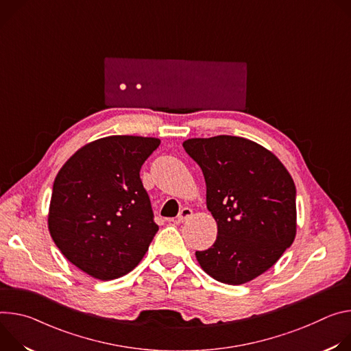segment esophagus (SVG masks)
<instances>
[{
  "instance_id": "esophagus-1",
  "label": "esophagus",
  "mask_w": 351,
  "mask_h": 351,
  "mask_svg": "<svg viewBox=\"0 0 351 351\" xmlns=\"http://www.w3.org/2000/svg\"><path fill=\"white\" fill-rule=\"evenodd\" d=\"M192 216V209L191 208H182L177 216V220L181 223V221H185L186 219H189Z\"/></svg>"
}]
</instances>
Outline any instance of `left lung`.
Returning <instances> with one entry per match:
<instances>
[{"label":"left lung","mask_w":351,"mask_h":351,"mask_svg":"<svg viewBox=\"0 0 351 351\" xmlns=\"http://www.w3.org/2000/svg\"><path fill=\"white\" fill-rule=\"evenodd\" d=\"M182 146L202 169L206 206L217 223L215 244L195 252L201 267L226 285L251 282L294 241L290 173L274 153L240 136L192 138Z\"/></svg>","instance_id":"8db88e82"}]
</instances>
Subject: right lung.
<instances>
[{
  "label": "right lung",
  "instance_id": "add662e5",
  "mask_svg": "<svg viewBox=\"0 0 351 351\" xmlns=\"http://www.w3.org/2000/svg\"><path fill=\"white\" fill-rule=\"evenodd\" d=\"M160 139L112 135L75 152L58 171L49 230L62 255L99 280L131 271L159 226L139 177Z\"/></svg>",
  "mask_w": 351,
  "mask_h": 351
}]
</instances>
